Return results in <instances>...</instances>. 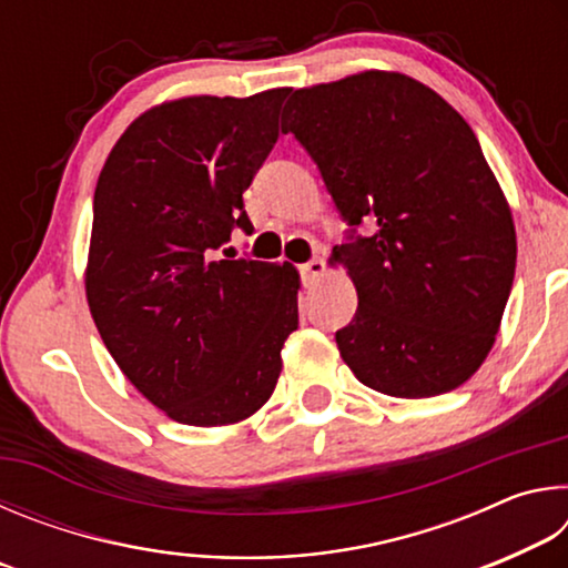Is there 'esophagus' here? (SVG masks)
Listing matches in <instances>:
<instances>
[{"instance_id":"obj_1","label":"esophagus","mask_w":568,"mask_h":568,"mask_svg":"<svg viewBox=\"0 0 568 568\" xmlns=\"http://www.w3.org/2000/svg\"><path fill=\"white\" fill-rule=\"evenodd\" d=\"M325 273V263L321 261V257H313V261H307L305 265H301V277H303V285L311 287L315 285L323 277Z\"/></svg>"}]
</instances>
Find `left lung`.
<instances>
[{
    "instance_id": "left-lung-1",
    "label": "left lung",
    "mask_w": 568,
    "mask_h": 568,
    "mask_svg": "<svg viewBox=\"0 0 568 568\" xmlns=\"http://www.w3.org/2000/svg\"><path fill=\"white\" fill-rule=\"evenodd\" d=\"M283 120L348 225L333 247L358 291L335 333L343 361L386 396L458 388L491 351L516 271L511 210L474 130L398 72L295 90Z\"/></svg>"
}]
</instances>
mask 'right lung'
I'll return each mask as SVG.
<instances>
[{
	"label": "right lung",
	"instance_id": "obj_1",
	"mask_svg": "<svg viewBox=\"0 0 568 568\" xmlns=\"http://www.w3.org/2000/svg\"><path fill=\"white\" fill-rule=\"evenodd\" d=\"M285 94L152 108L124 130L94 190L84 277L94 325L132 386L187 426L253 416L297 328L293 265L217 257L235 227L253 233L243 192L277 142Z\"/></svg>",
	"mask_w": 568,
	"mask_h": 568
}]
</instances>
